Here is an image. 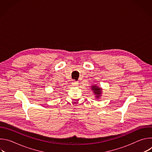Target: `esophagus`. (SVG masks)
Wrapping results in <instances>:
<instances>
[{
    "label": "esophagus",
    "mask_w": 152,
    "mask_h": 152,
    "mask_svg": "<svg viewBox=\"0 0 152 152\" xmlns=\"http://www.w3.org/2000/svg\"><path fill=\"white\" fill-rule=\"evenodd\" d=\"M78 84H79L78 82H76V81H73V82H72V85L74 86H78Z\"/></svg>",
    "instance_id": "esophagus-1"
}]
</instances>
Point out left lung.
<instances>
[{
    "label": "left lung",
    "mask_w": 152,
    "mask_h": 152,
    "mask_svg": "<svg viewBox=\"0 0 152 152\" xmlns=\"http://www.w3.org/2000/svg\"><path fill=\"white\" fill-rule=\"evenodd\" d=\"M91 90L93 91V94L95 95L96 99H99L102 94V88L100 87L99 85L95 84L91 86Z\"/></svg>",
    "instance_id": "left-lung-1"
}]
</instances>
